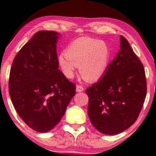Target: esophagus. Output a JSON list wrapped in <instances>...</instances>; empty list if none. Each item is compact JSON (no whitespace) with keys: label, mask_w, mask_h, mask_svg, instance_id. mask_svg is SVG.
I'll use <instances>...</instances> for the list:
<instances>
[{"label":"esophagus","mask_w":156,"mask_h":156,"mask_svg":"<svg viewBox=\"0 0 156 156\" xmlns=\"http://www.w3.org/2000/svg\"><path fill=\"white\" fill-rule=\"evenodd\" d=\"M84 91V88L81 85H77L76 86V91L77 92H81V91Z\"/></svg>","instance_id":"34e87169"}]
</instances>
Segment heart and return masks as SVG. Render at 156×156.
<instances>
[{"instance_id":"heart-1","label":"heart","mask_w":156,"mask_h":156,"mask_svg":"<svg viewBox=\"0 0 156 156\" xmlns=\"http://www.w3.org/2000/svg\"><path fill=\"white\" fill-rule=\"evenodd\" d=\"M110 55V50L105 42L91 37H80L68 45L65 54L58 57V63L66 78H73L77 67H79L83 78L94 81L107 71Z\"/></svg>"}]
</instances>
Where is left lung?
Returning <instances> with one entry per match:
<instances>
[{
    "label": "left lung",
    "instance_id": "1",
    "mask_svg": "<svg viewBox=\"0 0 156 156\" xmlns=\"http://www.w3.org/2000/svg\"><path fill=\"white\" fill-rule=\"evenodd\" d=\"M120 48L101 80L86 89L90 121L105 135H117L132 126L146 96L143 65L122 35Z\"/></svg>",
    "mask_w": 156,
    "mask_h": 156
}]
</instances>
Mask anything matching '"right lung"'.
<instances>
[{
    "label": "right lung",
    "instance_id": "obj_1",
    "mask_svg": "<svg viewBox=\"0 0 156 156\" xmlns=\"http://www.w3.org/2000/svg\"><path fill=\"white\" fill-rule=\"evenodd\" d=\"M59 37L58 32H37L17 54L10 71L9 94L16 112L42 133L60 122L75 94V84L58 69Z\"/></svg>",
    "mask_w": 156,
    "mask_h": 156
}]
</instances>
